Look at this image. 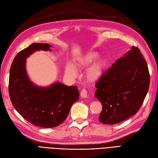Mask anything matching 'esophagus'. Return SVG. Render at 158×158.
Returning a JSON list of instances; mask_svg holds the SVG:
<instances>
[{
	"label": "esophagus",
	"mask_w": 158,
	"mask_h": 158,
	"mask_svg": "<svg viewBox=\"0 0 158 158\" xmlns=\"http://www.w3.org/2000/svg\"><path fill=\"white\" fill-rule=\"evenodd\" d=\"M81 98H86L88 97L87 92H86V90L85 89H83L82 90H81Z\"/></svg>",
	"instance_id": "obj_1"
}]
</instances>
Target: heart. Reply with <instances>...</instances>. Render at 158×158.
<instances>
[{
	"mask_svg": "<svg viewBox=\"0 0 158 158\" xmlns=\"http://www.w3.org/2000/svg\"><path fill=\"white\" fill-rule=\"evenodd\" d=\"M99 57L100 54L97 52L86 53L79 57L73 64L69 63L66 65L65 73L71 77H75L77 73L75 68H86L93 63L86 70V77L90 82H96L104 75L108 64L106 58Z\"/></svg>",
	"mask_w": 158,
	"mask_h": 158,
	"instance_id": "obj_1",
	"label": "heart"
}]
</instances>
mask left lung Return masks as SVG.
<instances>
[{
	"label": "left lung",
	"mask_w": 158,
	"mask_h": 158,
	"mask_svg": "<svg viewBox=\"0 0 158 158\" xmlns=\"http://www.w3.org/2000/svg\"><path fill=\"white\" fill-rule=\"evenodd\" d=\"M95 97L102 104L98 120L114 125L135 115L150 86L148 68L140 50L133 47L96 83Z\"/></svg>",
	"instance_id": "obj_1"
}]
</instances>
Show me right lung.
I'll return each mask as SVG.
<instances>
[{
  "mask_svg": "<svg viewBox=\"0 0 158 158\" xmlns=\"http://www.w3.org/2000/svg\"><path fill=\"white\" fill-rule=\"evenodd\" d=\"M47 43H33L14 58L9 77V94L14 108L29 123L43 128L60 125L67 118L71 107L79 98L76 86L53 83L40 86L30 80L26 59L39 50L51 51Z\"/></svg>",
  "mask_w": 158,
  "mask_h": 158,
  "instance_id": "right-lung-1",
  "label": "right lung"
}]
</instances>
